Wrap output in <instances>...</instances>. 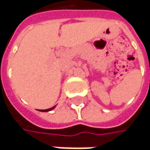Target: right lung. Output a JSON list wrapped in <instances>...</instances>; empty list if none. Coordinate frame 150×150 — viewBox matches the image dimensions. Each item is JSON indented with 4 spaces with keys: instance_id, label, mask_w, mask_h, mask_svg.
I'll return each instance as SVG.
<instances>
[{
    "instance_id": "1",
    "label": "right lung",
    "mask_w": 150,
    "mask_h": 150,
    "mask_svg": "<svg viewBox=\"0 0 150 150\" xmlns=\"http://www.w3.org/2000/svg\"><path fill=\"white\" fill-rule=\"evenodd\" d=\"M55 107H52V108H48V109H45V110H39V111H42V112H48V111H51V110H52L53 108H54Z\"/></svg>"
}]
</instances>
